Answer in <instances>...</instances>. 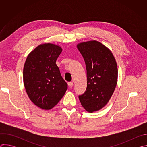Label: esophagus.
<instances>
[{
    "label": "esophagus",
    "mask_w": 147,
    "mask_h": 147,
    "mask_svg": "<svg viewBox=\"0 0 147 147\" xmlns=\"http://www.w3.org/2000/svg\"><path fill=\"white\" fill-rule=\"evenodd\" d=\"M68 85H69V87L70 88H72L73 87V82H69V83H68Z\"/></svg>",
    "instance_id": "34e87169"
}]
</instances>
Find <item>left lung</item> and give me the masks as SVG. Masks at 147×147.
<instances>
[{
    "mask_svg": "<svg viewBox=\"0 0 147 147\" xmlns=\"http://www.w3.org/2000/svg\"><path fill=\"white\" fill-rule=\"evenodd\" d=\"M77 48L84 59L87 87L78 96L81 105L92 113L103 108L112 96L117 85L118 70L111 50L96 40L79 43Z\"/></svg>",
    "mask_w": 147,
    "mask_h": 147,
    "instance_id": "8db88e82",
    "label": "left lung"
}]
</instances>
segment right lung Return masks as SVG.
Returning <instances> with one entry per match:
<instances>
[{"label": "right lung", "instance_id": "1", "mask_svg": "<svg viewBox=\"0 0 147 147\" xmlns=\"http://www.w3.org/2000/svg\"><path fill=\"white\" fill-rule=\"evenodd\" d=\"M61 51L58 45L40 44L29 53L25 62L23 81L26 92L32 102L42 109L53 108L67 90L56 64Z\"/></svg>", "mask_w": 147, "mask_h": 147}]
</instances>
